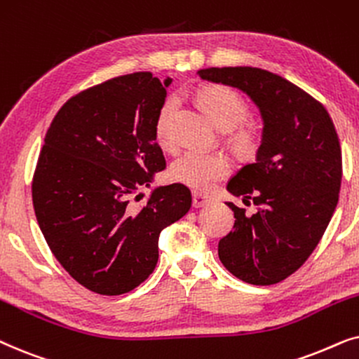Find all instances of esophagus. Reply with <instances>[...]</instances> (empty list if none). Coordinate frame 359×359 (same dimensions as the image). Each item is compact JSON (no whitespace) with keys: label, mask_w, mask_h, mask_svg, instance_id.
Returning <instances> with one entry per match:
<instances>
[{"label":"esophagus","mask_w":359,"mask_h":359,"mask_svg":"<svg viewBox=\"0 0 359 359\" xmlns=\"http://www.w3.org/2000/svg\"><path fill=\"white\" fill-rule=\"evenodd\" d=\"M192 198H194L192 203H194L195 208L205 207V205H208L210 202H212V198H210L208 195H203V194H200V192H194Z\"/></svg>","instance_id":"obj_1"}]
</instances>
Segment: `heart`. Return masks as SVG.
<instances>
[{"label": "heart", "instance_id": "b5f03b06", "mask_svg": "<svg viewBox=\"0 0 359 359\" xmlns=\"http://www.w3.org/2000/svg\"><path fill=\"white\" fill-rule=\"evenodd\" d=\"M198 100L215 123L223 130H233L245 121L248 104L235 90L224 85H208L198 92ZM179 107V98L169 97L157 113L154 131L161 144H169L172 137V119ZM240 147H251L256 135L251 128H241L235 136ZM231 172V161L219 151H187L170 167V177L175 182L187 185L200 192H207Z\"/></svg>", "mask_w": 359, "mask_h": 359}]
</instances>
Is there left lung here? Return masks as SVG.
<instances>
[{
  "label": "left lung",
  "mask_w": 359,
  "mask_h": 359,
  "mask_svg": "<svg viewBox=\"0 0 359 359\" xmlns=\"http://www.w3.org/2000/svg\"><path fill=\"white\" fill-rule=\"evenodd\" d=\"M202 80L235 87L259 108L256 162L228 182V192L252 202L255 215L226 202L235 229L218 243L223 266L252 285L294 274L322 240L341 185V149L322 103L283 76L256 67H212Z\"/></svg>",
  "instance_id": "left-lung-1"
}]
</instances>
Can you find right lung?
Masks as SVG:
<instances>
[{
	"instance_id": "obj_1",
	"label": "right lung",
	"mask_w": 359,
	"mask_h": 359,
	"mask_svg": "<svg viewBox=\"0 0 359 359\" xmlns=\"http://www.w3.org/2000/svg\"><path fill=\"white\" fill-rule=\"evenodd\" d=\"M170 83L151 72L116 76L72 97L47 130L32 179L36 218L52 255L92 292L144 283L161 231L192 205L182 184L156 187L137 212L128 205L165 169L154 124Z\"/></svg>"
}]
</instances>
